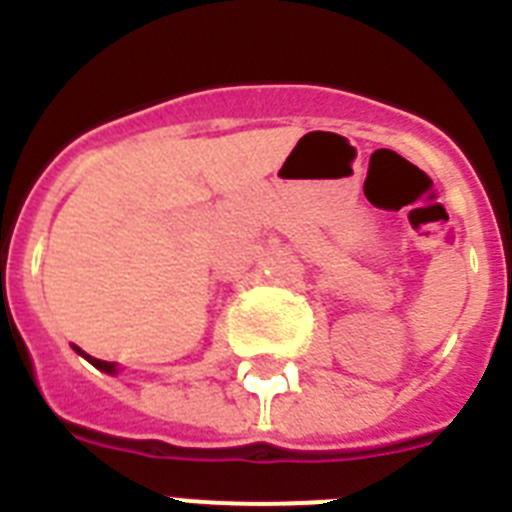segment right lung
<instances>
[{
	"label": "right lung",
	"instance_id": "add662e5",
	"mask_svg": "<svg viewBox=\"0 0 512 512\" xmlns=\"http://www.w3.org/2000/svg\"><path fill=\"white\" fill-rule=\"evenodd\" d=\"M74 348H76V346H74ZM76 354H81V356H84V359H87L89 364H92V366H97V369H102V372H107V374H115V364H112V361L94 359V356L84 354V351H81V348H76Z\"/></svg>",
	"mask_w": 512,
	"mask_h": 512
}]
</instances>
